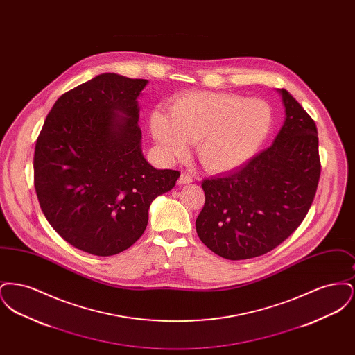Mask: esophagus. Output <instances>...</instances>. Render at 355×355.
Here are the masks:
<instances>
[{
  "label": "esophagus",
  "instance_id": "esophagus-1",
  "mask_svg": "<svg viewBox=\"0 0 355 355\" xmlns=\"http://www.w3.org/2000/svg\"><path fill=\"white\" fill-rule=\"evenodd\" d=\"M193 182V177L187 173H182L178 178V185H186V184H191Z\"/></svg>",
  "mask_w": 355,
  "mask_h": 355
}]
</instances>
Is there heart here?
<instances>
[{
    "label": "heart",
    "mask_w": 355,
    "mask_h": 355,
    "mask_svg": "<svg viewBox=\"0 0 355 355\" xmlns=\"http://www.w3.org/2000/svg\"><path fill=\"white\" fill-rule=\"evenodd\" d=\"M272 112L262 100L232 93L189 92L170 101V116L154 109L149 130L168 159L197 144L203 166L214 173L236 169L250 161L270 133Z\"/></svg>",
    "instance_id": "b5f03b06"
}]
</instances>
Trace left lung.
<instances>
[{
  "instance_id": "left-lung-1",
  "label": "left lung",
  "mask_w": 355,
  "mask_h": 355,
  "mask_svg": "<svg viewBox=\"0 0 355 355\" xmlns=\"http://www.w3.org/2000/svg\"><path fill=\"white\" fill-rule=\"evenodd\" d=\"M279 94L286 117L272 145L236 171L201 184L197 234L222 258L269 253L302 223L314 200L321 175L317 126L287 90Z\"/></svg>"
}]
</instances>
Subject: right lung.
<instances>
[{"mask_svg": "<svg viewBox=\"0 0 355 355\" xmlns=\"http://www.w3.org/2000/svg\"><path fill=\"white\" fill-rule=\"evenodd\" d=\"M146 80L105 73L64 93L34 150V187L51 227L100 257L144 234L153 200L173 189L178 170H157L141 150L138 96Z\"/></svg>", "mask_w": 355, "mask_h": 355, "instance_id": "add662e5", "label": "right lung"}]
</instances>
